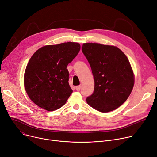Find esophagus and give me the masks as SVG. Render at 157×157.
<instances>
[{"mask_svg": "<svg viewBox=\"0 0 157 157\" xmlns=\"http://www.w3.org/2000/svg\"><path fill=\"white\" fill-rule=\"evenodd\" d=\"M80 89H81V86L80 85V86H77L75 87V89H76V90H77V91L80 90Z\"/></svg>", "mask_w": 157, "mask_h": 157, "instance_id": "34e87169", "label": "esophagus"}]
</instances>
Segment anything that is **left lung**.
<instances>
[{
    "instance_id": "8db88e82",
    "label": "left lung",
    "mask_w": 157,
    "mask_h": 157,
    "mask_svg": "<svg viewBox=\"0 0 157 157\" xmlns=\"http://www.w3.org/2000/svg\"><path fill=\"white\" fill-rule=\"evenodd\" d=\"M82 51L94 80V91L87 97V103L101 113L120 107L128 98L134 84L127 57L116 47L100 43H84Z\"/></svg>"
}]
</instances>
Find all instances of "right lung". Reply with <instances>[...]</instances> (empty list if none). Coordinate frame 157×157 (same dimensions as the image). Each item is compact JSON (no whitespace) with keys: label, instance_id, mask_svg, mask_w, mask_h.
Returning a JSON list of instances; mask_svg holds the SVG:
<instances>
[{"label":"right lung","instance_id":"1","mask_svg":"<svg viewBox=\"0 0 157 157\" xmlns=\"http://www.w3.org/2000/svg\"><path fill=\"white\" fill-rule=\"evenodd\" d=\"M80 49L79 43L68 42L43 47L33 55L25 69L24 86L37 105L53 111L66 103L73 92L66 68Z\"/></svg>","mask_w":157,"mask_h":157}]
</instances>
